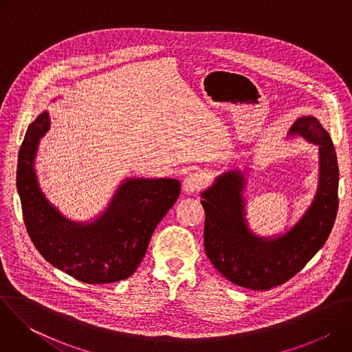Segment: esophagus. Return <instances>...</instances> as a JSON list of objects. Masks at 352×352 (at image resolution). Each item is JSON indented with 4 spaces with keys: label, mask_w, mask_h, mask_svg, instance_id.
<instances>
[{
    "label": "esophagus",
    "mask_w": 352,
    "mask_h": 352,
    "mask_svg": "<svg viewBox=\"0 0 352 352\" xmlns=\"http://www.w3.org/2000/svg\"><path fill=\"white\" fill-rule=\"evenodd\" d=\"M208 184V178L205 174L202 173H189L185 178H184V184H182V189L185 193H193L196 190H200L202 188H205Z\"/></svg>",
    "instance_id": "1"
}]
</instances>
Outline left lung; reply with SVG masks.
<instances>
[{
  "mask_svg": "<svg viewBox=\"0 0 352 352\" xmlns=\"http://www.w3.org/2000/svg\"><path fill=\"white\" fill-rule=\"evenodd\" d=\"M288 135L319 146V185L312 205L285 234L263 238L245 219V175L232 170L202 192L205 250L231 283L255 291L270 289L294 277L327 241L338 209V164L329 132L315 117H300Z\"/></svg>",
  "mask_w": 352,
  "mask_h": 352,
  "instance_id": "8db88e82",
  "label": "left lung"
}]
</instances>
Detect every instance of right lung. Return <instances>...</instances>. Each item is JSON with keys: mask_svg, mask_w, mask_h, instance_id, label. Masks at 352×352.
<instances>
[{"mask_svg": "<svg viewBox=\"0 0 352 352\" xmlns=\"http://www.w3.org/2000/svg\"><path fill=\"white\" fill-rule=\"evenodd\" d=\"M48 128V113H43L29 125L18 157L16 188L32 242L48 263L82 283L128 278L140 265L157 224L177 202L179 181L128 178L94 221H71L48 204L36 178L37 146Z\"/></svg>", "mask_w": 352, "mask_h": 352, "instance_id": "1", "label": "right lung"}]
</instances>
